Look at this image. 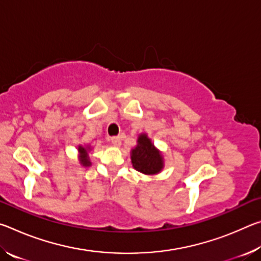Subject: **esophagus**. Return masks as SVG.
Masks as SVG:
<instances>
[{"instance_id": "1", "label": "esophagus", "mask_w": 261, "mask_h": 261, "mask_svg": "<svg viewBox=\"0 0 261 261\" xmlns=\"http://www.w3.org/2000/svg\"><path fill=\"white\" fill-rule=\"evenodd\" d=\"M112 143L115 145V146H120L121 145V143H122V138L120 136H114V137H112Z\"/></svg>"}]
</instances>
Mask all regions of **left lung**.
Here are the masks:
<instances>
[{
    "mask_svg": "<svg viewBox=\"0 0 261 261\" xmlns=\"http://www.w3.org/2000/svg\"><path fill=\"white\" fill-rule=\"evenodd\" d=\"M131 160L136 170L146 175L158 174L163 167L160 152L153 146L146 135L139 136L138 145L131 152Z\"/></svg>",
    "mask_w": 261,
    "mask_h": 261,
    "instance_id": "left-lung-1",
    "label": "left lung"
}]
</instances>
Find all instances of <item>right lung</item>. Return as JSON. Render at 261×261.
I'll return each mask as SVG.
<instances>
[{
  "label": "right lung",
  "mask_w": 261,
  "mask_h": 261,
  "mask_svg": "<svg viewBox=\"0 0 261 261\" xmlns=\"http://www.w3.org/2000/svg\"><path fill=\"white\" fill-rule=\"evenodd\" d=\"M79 152L82 153V163H83V166H90L91 165V162H90V159L87 158V152H86V148H84V147H82V146H79Z\"/></svg>",
  "instance_id": "1"
}]
</instances>
